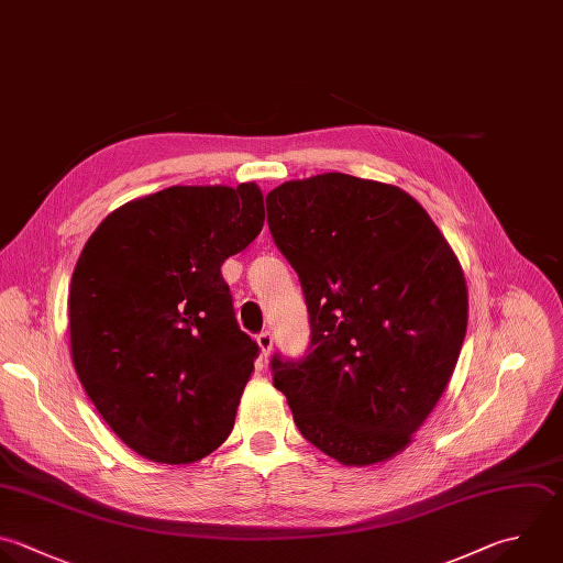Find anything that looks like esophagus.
Returning <instances> with one entry per match:
<instances>
[{
    "label": "esophagus",
    "instance_id": "esophagus-1",
    "mask_svg": "<svg viewBox=\"0 0 563 563\" xmlns=\"http://www.w3.org/2000/svg\"><path fill=\"white\" fill-rule=\"evenodd\" d=\"M257 345H260L262 354H264V356H268V354L273 352V334H271L268 330L260 332V334H257Z\"/></svg>",
    "mask_w": 563,
    "mask_h": 563
}]
</instances>
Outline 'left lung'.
Returning <instances> with one entry per match:
<instances>
[{
	"label": "left lung",
	"mask_w": 563,
	"mask_h": 563,
	"mask_svg": "<svg viewBox=\"0 0 563 563\" xmlns=\"http://www.w3.org/2000/svg\"><path fill=\"white\" fill-rule=\"evenodd\" d=\"M266 209L310 317L308 354H275L273 385L325 455L385 462L411 442L455 369L468 319L460 262L394 185L321 174L279 185Z\"/></svg>",
	"instance_id": "obj_1"
}]
</instances>
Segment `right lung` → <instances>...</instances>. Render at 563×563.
<instances>
[{
	"label": "right lung",
	"instance_id": "right-lung-1",
	"mask_svg": "<svg viewBox=\"0 0 563 563\" xmlns=\"http://www.w3.org/2000/svg\"><path fill=\"white\" fill-rule=\"evenodd\" d=\"M262 227L255 183L169 187L112 211L84 246L68 301L73 363L139 455L189 464L229 438L260 347L220 268Z\"/></svg>",
	"mask_w": 563,
	"mask_h": 563
}]
</instances>
